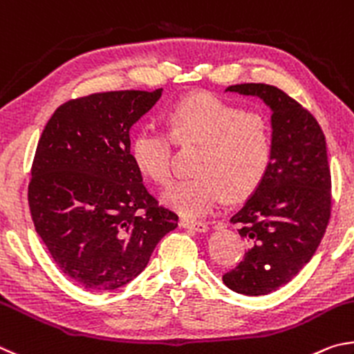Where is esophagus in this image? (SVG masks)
<instances>
[{
	"mask_svg": "<svg viewBox=\"0 0 354 354\" xmlns=\"http://www.w3.org/2000/svg\"><path fill=\"white\" fill-rule=\"evenodd\" d=\"M180 227L191 228V230H196V232H207L208 230V225L205 224V222L193 221V219H187V218L180 219Z\"/></svg>",
	"mask_w": 354,
	"mask_h": 354,
	"instance_id": "esophagus-1",
	"label": "esophagus"
}]
</instances>
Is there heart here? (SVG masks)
<instances>
[{"label": "heart", "instance_id": "b5f03b06", "mask_svg": "<svg viewBox=\"0 0 354 354\" xmlns=\"http://www.w3.org/2000/svg\"><path fill=\"white\" fill-rule=\"evenodd\" d=\"M167 132L153 122L136 130L130 155L142 177L158 187L169 185L174 142L199 145L194 177L172 185L163 196L167 207L188 218L213 213L227 193L245 197L261 187L274 157L269 121L243 111L209 93L180 99L165 113Z\"/></svg>", "mask_w": 354, "mask_h": 354}]
</instances>
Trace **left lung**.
<instances>
[{
  "label": "left lung",
  "mask_w": 354,
  "mask_h": 354,
  "mask_svg": "<svg viewBox=\"0 0 354 354\" xmlns=\"http://www.w3.org/2000/svg\"><path fill=\"white\" fill-rule=\"evenodd\" d=\"M227 91L261 97L272 110L270 169L232 218L249 250L222 277L234 292L266 295L305 268L325 234L331 216L326 141L317 120L277 86L241 84Z\"/></svg>",
  "instance_id": "obj_1"
}]
</instances>
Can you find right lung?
Returning <instances> with one entry per match:
<instances>
[{"instance_id":"1","label":"right lung","mask_w":354,"mask_h":354,"mask_svg":"<svg viewBox=\"0 0 354 354\" xmlns=\"http://www.w3.org/2000/svg\"><path fill=\"white\" fill-rule=\"evenodd\" d=\"M93 93L54 111L37 145L28 202L59 269L88 290L132 281L178 216L160 205L130 155V127L161 96Z\"/></svg>"}]
</instances>
